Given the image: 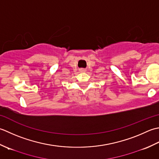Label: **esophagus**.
<instances>
[{
    "label": "esophagus",
    "instance_id": "esophagus-1",
    "mask_svg": "<svg viewBox=\"0 0 159 159\" xmlns=\"http://www.w3.org/2000/svg\"><path fill=\"white\" fill-rule=\"evenodd\" d=\"M81 71H84V69H81Z\"/></svg>",
    "mask_w": 159,
    "mask_h": 159
}]
</instances>
